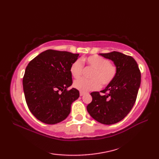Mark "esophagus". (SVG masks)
Instances as JSON below:
<instances>
[{
    "mask_svg": "<svg viewBox=\"0 0 159 159\" xmlns=\"http://www.w3.org/2000/svg\"><path fill=\"white\" fill-rule=\"evenodd\" d=\"M85 93H83V92H80V96H84V95H85Z\"/></svg>",
    "mask_w": 159,
    "mask_h": 159,
    "instance_id": "esophagus-1",
    "label": "esophagus"
}]
</instances>
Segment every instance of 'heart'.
I'll use <instances>...</instances> for the list:
<instances>
[{
	"label": "heart",
	"mask_w": 159,
	"mask_h": 159,
	"mask_svg": "<svg viewBox=\"0 0 159 159\" xmlns=\"http://www.w3.org/2000/svg\"><path fill=\"white\" fill-rule=\"evenodd\" d=\"M83 62L93 69L89 74V79H80L74 82L73 86L80 92L86 93L95 91L102 85H107L113 81L117 74V67L109 61L99 55H92L77 59L70 66V73L74 78L77 79L82 73Z\"/></svg>",
	"instance_id": "obj_1"
}]
</instances>
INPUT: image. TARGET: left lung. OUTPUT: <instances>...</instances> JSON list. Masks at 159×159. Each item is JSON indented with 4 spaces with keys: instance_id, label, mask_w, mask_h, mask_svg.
I'll use <instances>...</instances> for the list:
<instances>
[{
    "instance_id": "obj_1",
    "label": "left lung",
    "mask_w": 159,
    "mask_h": 159,
    "mask_svg": "<svg viewBox=\"0 0 159 159\" xmlns=\"http://www.w3.org/2000/svg\"><path fill=\"white\" fill-rule=\"evenodd\" d=\"M100 55L111 60L117 67V74L101 96L99 92L91 93L92 102L87 110L98 122L111 125L123 120L134 106L141 84V72L136 61L130 56L113 51Z\"/></svg>"
}]
</instances>
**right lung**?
<instances>
[{
    "mask_svg": "<svg viewBox=\"0 0 159 159\" xmlns=\"http://www.w3.org/2000/svg\"><path fill=\"white\" fill-rule=\"evenodd\" d=\"M79 54L47 50L29 62L22 84L29 109L37 119L55 124L69 116L72 102L79 98L72 85L70 66Z\"/></svg>",
    "mask_w": 159,
    "mask_h": 159,
    "instance_id": "add662e5",
    "label": "right lung"
}]
</instances>
